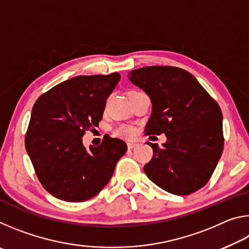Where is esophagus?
Segmentation results:
<instances>
[{
	"instance_id": "1",
	"label": "esophagus",
	"mask_w": 249,
	"mask_h": 249,
	"mask_svg": "<svg viewBox=\"0 0 249 249\" xmlns=\"http://www.w3.org/2000/svg\"><path fill=\"white\" fill-rule=\"evenodd\" d=\"M137 146H138V142H127V148L128 149H133Z\"/></svg>"
}]
</instances>
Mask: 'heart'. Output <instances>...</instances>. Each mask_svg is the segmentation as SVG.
<instances>
[{
  "label": "heart",
  "mask_w": 249,
  "mask_h": 249,
  "mask_svg": "<svg viewBox=\"0 0 249 249\" xmlns=\"http://www.w3.org/2000/svg\"><path fill=\"white\" fill-rule=\"evenodd\" d=\"M114 134L119 137H124V138H128L134 136L135 134V129L132 127V126L125 125V124H121L119 126H116L114 128Z\"/></svg>",
  "instance_id": "b5f03b06"
}]
</instances>
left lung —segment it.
<instances>
[{
  "mask_svg": "<svg viewBox=\"0 0 249 249\" xmlns=\"http://www.w3.org/2000/svg\"><path fill=\"white\" fill-rule=\"evenodd\" d=\"M128 77L153 103L146 135L167 137L161 148L148 144L154 155L144 167L147 177L177 196L204 187L224 147L223 115L216 101L190 72L177 67H144L132 70Z\"/></svg>",
  "mask_w": 249,
  "mask_h": 249,
  "instance_id": "1",
  "label": "left lung"
}]
</instances>
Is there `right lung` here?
<instances>
[{
	"instance_id": "add662e5",
	"label": "right lung",
	"mask_w": 249,
	"mask_h": 249,
	"mask_svg": "<svg viewBox=\"0 0 249 249\" xmlns=\"http://www.w3.org/2000/svg\"><path fill=\"white\" fill-rule=\"evenodd\" d=\"M120 73L78 75L57 84L34 104L25 147L43 187L57 199L83 202L102 190L127 146L119 138L82 144L98 127Z\"/></svg>"
}]
</instances>
